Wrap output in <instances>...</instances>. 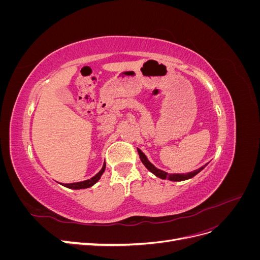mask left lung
Here are the masks:
<instances>
[{
  "label": "left lung",
  "mask_w": 260,
  "mask_h": 260,
  "mask_svg": "<svg viewBox=\"0 0 260 260\" xmlns=\"http://www.w3.org/2000/svg\"><path fill=\"white\" fill-rule=\"evenodd\" d=\"M138 153H139V155H140V158H141V161L143 162V165L144 166L152 172V174H154L156 177H158V178H160V179H168V180H170V181H183V180H187V179H191V178H193L194 176H196L199 174V172L201 171V170H203L204 168H205V166H203V167H201L200 169H198V170H194V171H192V172H188V174H174V175H169V174H167V172H165V171H162V170H160V169H157L154 165L152 164V162H149V160L146 158V156L144 155V153L141 151L140 148H138Z\"/></svg>",
  "instance_id": "left-lung-1"
}]
</instances>
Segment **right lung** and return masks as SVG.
<instances>
[{"label": "right lung", "mask_w": 260, "mask_h": 260, "mask_svg": "<svg viewBox=\"0 0 260 260\" xmlns=\"http://www.w3.org/2000/svg\"><path fill=\"white\" fill-rule=\"evenodd\" d=\"M105 167H106V164L104 162L103 167H102V169L100 170V172H98V174L94 176L93 178L89 179V180H85V181H82V182H76V183H64L62 185L66 186V187H69V188H74V190H80V188H86V187H90L92 185L95 184L98 181L100 180L101 176L103 175V172L105 171Z\"/></svg>", "instance_id": "add662e5"}]
</instances>
